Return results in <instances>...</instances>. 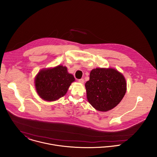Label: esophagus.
I'll return each mask as SVG.
<instances>
[{
  "label": "esophagus",
  "instance_id": "esophagus-1",
  "mask_svg": "<svg viewBox=\"0 0 157 157\" xmlns=\"http://www.w3.org/2000/svg\"><path fill=\"white\" fill-rule=\"evenodd\" d=\"M84 82H85V81H84V79H83V78H81V79H79V80H78V82L80 83H82V84H83V83H84Z\"/></svg>",
  "mask_w": 157,
  "mask_h": 157
}]
</instances>
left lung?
I'll return each instance as SVG.
<instances>
[{
	"instance_id": "left-lung-1",
	"label": "left lung",
	"mask_w": 157,
	"mask_h": 157,
	"mask_svg": "<svg viewBox=\"0 0 157 157\" xmlns=\"http://www.w3.org/2000/svg\"><path fill=\"white\" fill-rule=\"evenodd\" d=\"M85 87L90 104L97 111L106 112L121 101L126 92V82L117 70L100 67L90 71Z\"/></svg>"
}]
</instances>
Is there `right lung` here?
<instances>
[{"instance_id":"right-lung-1","label":"right lung","mask_w":157,"mask_h":157,"mask_svg":"<svg viewBox=\"0 0 157 157\" xmlns=\"http://www.w3.org/2000/svg\"><path fill=\"white\" fill-rule=\"evenodd\" d=\"M74 81V76L67 72V67L59 65L40 70L35 78V86L41 98L52 101L64 96Z\"/></svg>"}]
</instances>
